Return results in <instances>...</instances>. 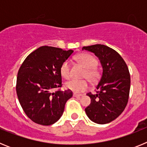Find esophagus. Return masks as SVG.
<instances>
[{"label":"esophagus","instance_id":"34e87169","mask_svg":"<svg viewBox=\"0 0 147 147\" xmlns=\"http://www.w3.org/2000/svg\"><path fill=\"white\" fill-rule=\"evenodd\" d=\"M74 97H81L82 96V94H78V93H74Z\"/></svg>","mask_w":147,"mask_h":147}]
</instances>
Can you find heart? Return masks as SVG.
Masks as SVG:
<instances>
[{
    "label": "heart",
    "instance_id": "heart-1",
    "mask_svg": "<svg viewBox=\"0 0 147 147\" xmlns=\"http://www.w3.org/2000/svg\"><path fill=\"white\" fill-rule=\"evenodd\" d=\"M76 59L86 69L84 72L83 77L87 78L91 83H96L101 77V70L97 67L98 60L94 56L88 53H82L78 54ZM60 74L65 80H68L71 76V62L69 60H65L62 62L60 66ZM65 87L67 89L74 92L80 93L85 91L89 87V83L87 80H71L65 83Z\"/></svg>",
    "mask_w": 147,
    "mask_h": 147
}]
</instances>
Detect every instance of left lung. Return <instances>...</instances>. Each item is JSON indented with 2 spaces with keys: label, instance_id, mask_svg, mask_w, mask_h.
<instances>
[{
  "label": "left lung",
  "instance_id": "obj_1",
  "mask_svg": "<svg viewBox=\"0 0 147 147\" xmlns=\"http://www.w3.org/2000/svg\"><path fill=\"white\" fill-rule=\"evenodd\" d=\"M84 49L94 53L103 67L96 93H87L91 102L85 112L95 123L107 124L119 117L127 105L130 89L129 69L120 54L107 45L96 44L84 46Z\"/></svg>",
  "mask_w": 147,
  "mask_h": 147
}]
</instances>
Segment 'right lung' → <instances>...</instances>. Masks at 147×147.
Here are the masks:
<instances>
[{
	"mask_svg": "<svg viewBox=\"0 0 147 147\" xmlns=\"http://www.w3.org/2000/svg\"><path fill=\"white\" fill-rule=\"evenodd\" d=\"M74 51L41 46L27 56L19 68L16 92L26 115L36 124L49 126L57 121L71 98V90H61L60 66ZM54 89H57L53 92Z\"/></svg>",
	"mask_w": 147,
	"mask_h": 147,
	"instance_id": "obj_1",
	"label": "right lung"
}]
</instances>
